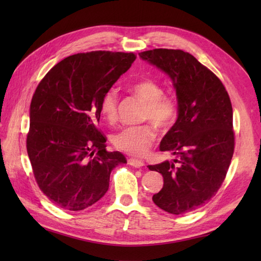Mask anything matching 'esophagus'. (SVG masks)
<instances>
[{"instance_id": "1", "label": "esophagus", "mask_w": 261, "mask_h": 261, "mask_svg": "<svg viewBox=\"0 0 261 261\" xmlns=\"http://www.w3.org/2000/svg\"><path fill=\"white\" fill-rule=\"evenodd\" d=\"M127 164L132 166V167H136V168H140V167H142V166H145V163H143L142 160L134 159V158L127 159Z\"/></svg>"}]
</instances>
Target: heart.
Segmentation results:
<instances>
[{"label":"heart","mask_w":261,"mask_h":261,"mask_svg":"<svg viewBox=\"0 0 261 261\" xmlns=\"http://www.w3.org/2000/svg\"><path fill=\"white\" fill-rule=\"evenodd\" d=\"M130 91L146 103L143 119L150 120L152 123L166 129L174 123L178 113V102L173 95H164L160 84L152 80H141L130 86ZM99 111L103 118L113 122L118 114V93L109 90L102 97ZM156 131L152 125L125 126L113 136V145L132 156H141L151 146Z\"/></svg>","instance_id":"b5f03b06"}]
</instances>
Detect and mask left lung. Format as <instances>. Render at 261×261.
Wrapping results in <instances>:
<instances>
[{
  "label": "left lung",
  "mask_w": 261,
  "mask_h": 261,
  "mask_svg": "<svg viewBox=\"0 0 261 261\" xmlns=\"http://www.w3.org/2000/svg\"><path fill=\"white\" fill-rule=\"evenodd\" d=\"M139 56L169 77L178 102L177 120L159 146L160 151L178 159L148 166L164 177V186L152 201L171 214L192 212L215 195L233 156L229 94L222 82L191 54L153 49Z\"/></svg>",
  "instance_id": "1"
}]
</instances>
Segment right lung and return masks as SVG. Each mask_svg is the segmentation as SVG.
<instances>
[{"instance_id":"1","label":"right lung","mask_w":261,"mask_h":261,"mask_svg":"<svg viewBox=\"0 0 261 261\" xmlns=\"http://www.w3.org/2000/svg\"><path fill=\"white\" fill-rule=\"evenodd\" d=\"M135 60L132 53L77 54L39 83L30 104L27 150L39 187L57 206H91L108 192L111 171L126 164L121 152L105 150L97 123L103 95Z\"/></svg>"}]
</instances>
